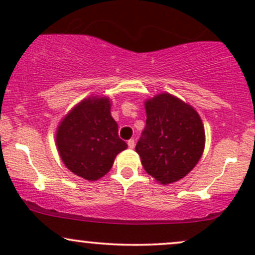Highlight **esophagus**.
<instances>
[{
  "instance_id": "34e87169",
  "label": "esophagus",
  "mask_w": 255,
  "mask_h": 255,
  "mask_svg": "<svg viewBox=\"0 0 255 255\" xmlns=\"http://www.w3.org/2000/svg\"><path fill=\"white\" fill-rule=\"evenodd\" d=\"M127 144H128V147H129V148H134V146H135V141H134V139H129L127 141Z\"/></svg>"
}]
</instances>
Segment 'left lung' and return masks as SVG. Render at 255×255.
Here are the masks:
<instances>
[{
  "mask_svg": "<svg viewBox=\"0 0 255 255\" xmlns=\"http://www.w3.org/2000/svg\"><path fill=\"white\" fill-rule=\"evenodd\" d=\"M146 126L135 151L148 175L169 184L197 165L205 147V130L194 108L169 93L145 102Z\"/></svg>",
  "mask_w": 255,
  "mask_h": 255,
  "instance_id": "left-lung-1",
  "label": "left lung"
}]
</instances>
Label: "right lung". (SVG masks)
Returning a JSON list of instances; mask_svg holds the SVG:
<instances>
[{
	"instance_id": "obj_1",
	"label": "right lung",
	"mask_w": 255,
	"mask_h": 255,
	"mask_svg": "<svg viewBox=\"0 0 255 255\" xmlns=\"http://www.w3.org/2000/svg\"><path fill=\"white\" fill-rule=\"evenodd\" d=\"M108 97L85 98L64 116L56 130V145L63 164L89 181L103 177L127 144L110 114Z\"/></svg>"
}]
</instances>
